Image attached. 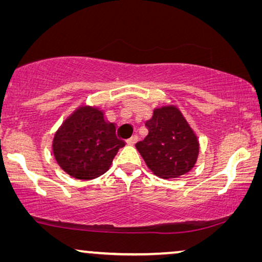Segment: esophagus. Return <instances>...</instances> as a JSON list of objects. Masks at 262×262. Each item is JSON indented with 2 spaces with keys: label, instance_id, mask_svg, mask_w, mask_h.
<instances>
[{
  "label": "esophagus",
  "instance_id": "1",
  "mask_svg": "<svg viewBox=\"0 0 262 262\" xmlns=\"http://www.w3.org/2000/svg\"><path fill=\"white\" fill-rule=\"evenodd\" d=\"M137 142H138V136H137V135L132 136L131 138H128L127 141H126V143H127L128 145H135Z\"/></svg>",
  "mask_w": 262,
  "mask_h": 262
}]
</instances>
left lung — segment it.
<instances>
[{
    "mask_svg": "<svg viewBox=\"0 0 262 262\" xmlns=\"http://www.w3.org/2000/svg\"><path fill=\"white\" fill-rule=\"evenodd\" d=\"M145 126L149 134L136 148L154 174L174 179L194 167L199 152L198 139L177 107L154 110Z\"/></svg>",
    "mask_w": 262,
    "mask_h": 262,
    "instance_id": "1",
    "label": "left lung"
}]
</instances>
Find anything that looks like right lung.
Returning <instances> with one entry per match:
<instances>
[{"label":"right lung","instance_id":"add662e5","mask_svg":"<svg viewBox=\"0 0 262 262\" xmlns=\"http://www.w3.org/2000/svg\"><path fill=\"white\" fill-rule=\"evenodd\" d=\"M125 142L102 111L82 106L64 121L53 138V155L59 167L78 180H92L110 169Z\"/></svg>","mask_w":262,"mask_h":262}]
</instances>
